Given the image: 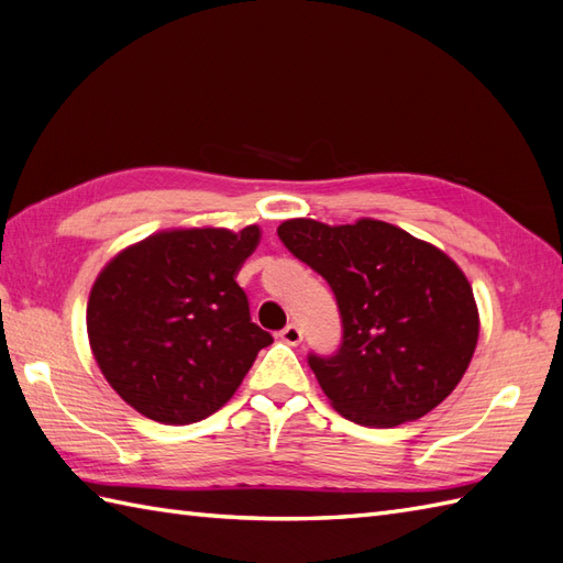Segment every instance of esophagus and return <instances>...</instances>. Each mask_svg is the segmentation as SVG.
Masks as SVG:
<instances>
[{
    "label": "esophagus",
    "instance_id": "34e87169",
    "mask_svg": "<svg viewBox=\"0 0 563 563\" xmlns=\"http://www.w3.org/2000/svg\"><path fill=\"white\" fill-rule=\"evenodd\" d=\"M279 339L284 341V344L289 346H298L300 341H303V329H300L298 324H286L282 332H279Z\"/></svg>",
    "mask_w": 563,
    "mask_h": 563
}]
</instances>
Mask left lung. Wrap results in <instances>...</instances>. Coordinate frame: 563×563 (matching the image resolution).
I'll use <instances>...</instances> for the list:
<instances>
[{
    "instance_id": "left-lung-1",
    "label": "left lung",
    "mask_w": 563,
    "mask_h": 563,
    "mask_svg": "<svg viewBox=\"0 0 563 563\" xmlns=\"http://www.w3.org/2000/svg\"><path fill=\"white\" fill-rule=\"evenodd\" d=\"M277 234L336 296L341 346L332 355L310 353L308 365L341 416L394 428L430 413L456 389L479 318L454 260L379 219L341 227L289 219Z\"/></svg>"
}]
</instances>
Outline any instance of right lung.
<instances>
[{
	"mask_svg": "<svg viewBox=\"0 0 563 563\" xmlns=\"http://www.w3.org/2000/svg\"><path fill=\"white\" fill-rule=\"evenodd\" d=\"M260 229H172L121 251L95 279L88 339L104 379L139 413L188 424L222 408L272 336L236 274Z\"/></svg>",
	"mask_w": 563,
	"mask_h": 563,
	"instance_id": "right-lung-1",
	"label": "right lung"
}]
</instances>
